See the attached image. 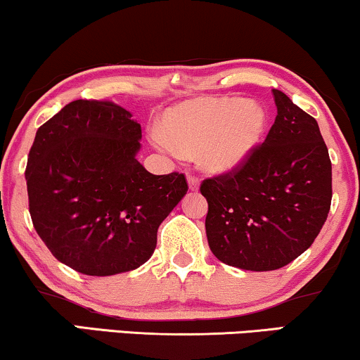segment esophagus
Listing matches in <instances>:
<instances>
[{"instance_id":"1","label":"esophagus","mask_w":360,"mask_h":360,"mask_svg":"<svg viewBox=\"0 0 360 360\" xmlns=\"http://www.w3.org/2000/svg\"><path fill=\"white\" fill-rule=\"evenodd\" d=\"M188 188L191 190V191H197L198 188H200V180L197 179V176H193V175H188Z\"/></svg>"}]
</instances>
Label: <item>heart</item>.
I'll return each mask as SVG.
<instances>
[{
  "mask_svg": "<svg viewBox=\"0 0 360 360\" xmlns=\"http://www.w3.org/2000/svg\"><path fill=\"white\" fill-rule=\"evenodd\" d=\"M268 114L259 102L241 97H207L180 104L150 132L158 150L175 158L198 153L210 174L225 175L243 167L259 146Z\"/></svg>",
  "mask_w": 360,
  "mask_h": 360,
  "instance_id": "heart-1",
  "label": "heart"
}]
</instances>
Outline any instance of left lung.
Wrapping results in <instances>:
<instances>
[{"label":"left lung","mask_w":360,"mask_h":360,"mask_svg":"<svg viewBox=\"0 0 360 360\" xmlns=\"http://www.w3.org/2000/svg\"><path fill=\"white\" fill-rule=\"evenodd\" d=\"M278 115L231 174L205 180L210 250L246 271L279 269L312 245L333 198V167L316 119L273 89Z\"/></svg>","instance_id":"obj_1"}]
</instances>
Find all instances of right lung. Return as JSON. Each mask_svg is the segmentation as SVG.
Masks as SVG:
<instances>
[{
	"instance_id": "right-lung-1",
	"label": "right lung",
	"mask_w": 360,
	"mask_h": 360,
	"mask_svg": "<svg viewBox=\"0 0 360 360\" xmlns=\"http://www.w3.org/2000/svg\"><path fill=\"white\" fill-rule=\"evenodd\" d=\"M142 129L112 102L79 99L37 129L26 167L30 213L51 253L89 276L150 259L157 230L188 185L137 160Z\"/></svg>"
}]
</instances>
